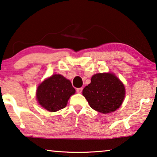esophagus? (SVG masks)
I'll use <instances>...</instances> for the list:
<instances>
[{"label":"esophagus","instance_id":"34e87169","mask_svg":"<svg viewBox=\"0 0 157 157\" xmlns=\"http://www.w3.org/2000/svg\"><path fill=\"white\" fill-rule=\"evenodd\" d=\"M83 91V88L81 87V88H77L76 89V91L78 92V93H81Z\"/></svg>","mask_w":157,"mask_h":157}]
</instances>
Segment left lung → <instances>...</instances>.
<instances>
[{
    "label": "left lung",
    "mask_w": 157,
    "mask_h": 157,
    "mask_svg": "<svg viewBox=\"0 0 157 157\" xmlns=\"http://www.w3.org/2000/svg\"><path fill=\"white\" fill-rule=\"evenodd\" d=\"M90 106L103 113L119 108L125 96V88L121 81L110 73L94 75L91 81L83 90Z\"/></svg>",
    "instance_id": "left-lung-1"
}]
</instances>
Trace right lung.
<instances>
[{
  "label": "right lung",
  "mask_w": 157,
  "mask_h": 157,
  "mask_svg": "<svg viewBox=\"0 0 157 157\" xmlns=\"http://www.w3.org/2000/svg\"><path fill=\"white\" fill-rule=\"evenodd\" d=\"M75 92L69 80L60 74H54L38 86L36 97L40 106L54 112L65 108Z\"/></svg>",
  "instance_id": "obj_1"
}]
</instances>
